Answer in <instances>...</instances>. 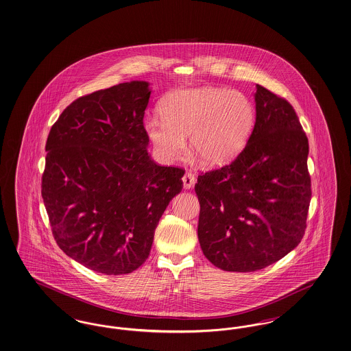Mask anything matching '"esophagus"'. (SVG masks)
Segmentation results:
<instances>
[{
  "label": "esophagus",
  "mask_w": 351,
  "mask_h": 351,
  "mask_svg": "<svg viewBox=\"0 0 351 351\" xmlns=\"http://www.w3.org/2000/svg\"><path fill=\"white\" fill-rule=\"evenodd\" d=\"M195 184H196V178H195L193 173L186 172V173L182 176V186H184V189H191Z\"/></svg>",
  "instance_id": "obj_1"
}]
</instances>
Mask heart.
<instances>
[{
	"mask_svg": "<svg viewBox=\"0 0 351 351\" xmlns=\"http://www.w3.org/2000/svg\"><path fill=\"white\" fill-rule=\"evenodd\" d=\"M163 117L152 116L145 130L165 162L182 155L189 136L191 150L209 167L232 162L252 134L254 107L239 91L218 87L182 88L162 104Z\"/></svg>",
	"mask_w": 351,
	"mask_h": 351,
	"instance_id": "b5f03b06",
	"label": "heart"
}]
</instances>
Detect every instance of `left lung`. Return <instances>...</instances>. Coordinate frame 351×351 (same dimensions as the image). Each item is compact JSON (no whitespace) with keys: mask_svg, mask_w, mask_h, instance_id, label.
Listing matches in <instances>:
<instances>
[{"mask_svg":"<svg viewBox=\"0 0 351 351\" xmlns=\"http://www.w3.org/2000/svg\"><path fill=\"white\" fill-rule=\"evenodd\" d=\"M254 103L244 150L195 185L201 250L226 271H256L291 252L304 235L311 202L308 138L294 108L260 84Z\"/></svg>","mask_w":351,"mask_h":351,"instance_id":"1","label":"left lung"}]
</instances>
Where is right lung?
I'll return each instance as SVG.
<instances>
[{"instance_id": "add662e5", "label": "right lung", "mask_w": 351, "mask_h": 351, "mask_svg": "<svg viewBox=\"0 0 351 351\" xmlns=\"http://www.w3.org/2000/svg\"><path fill=\"white\" fill-rule=\"evenodd\" d=\"M152 94L130 81L78 98L45 145L42 196L58 247L97 273L128 274L146 261L184 171L158 166L143 126Z\"/></svg>"}]
</instances>
